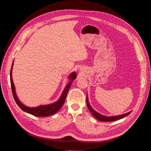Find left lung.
<instances>
[{"mask_svg": "<svg viewBox=\"0 0 151 151\" xmlns=\"http://www.w3.org/2000/svg\"><path fill=\"white\" fill-rule=\"evenodd\" d=\"M86 103H87V106H88V107L89 110L90 111L91 114H92V115L94 116V117L96 118L97 120H98L99 121H101V122H113V121L120 120V119H122V118H123L128 116L132 112V111H130L127 113L123 114V115H120L107 116L101 115V114L99 113L98 112L96 111L92 107H91V106L89 103V101H88V94H87V96H86Z\"/></svg>", "mask_w": 151, "mask_h": 151, "instance_id": "left-lung-1", "label": "left lung"}]
</instances>
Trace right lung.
Returning <instances> with one entry per match:
<instances>
[{"instance_id":"obj_1","label":"right lung","mask_w":151,"mask_h":151,"mask_svg":"<svg viewBox=\"0 0 151 151\" xmlns=\"http://www.w3.org/2000/svg\"><path fill=\"white\" fill-rule=\"evenodd\" d=\"M14 65V61L12 62V67L11 68V72H10V78H11V88L13 94L14 98L17 104L19 106V107L23 110L24 111L28 113L31 115H33L34 116H38V117H43V116H49L50 115H54L55 113L58 112V111L63 106V103L65 101V98L67 96V94L68 93V91L69 90L70 86L73 81H74L76 79V72H73L68 76V78L69 79V82L65 86V88L63 89V92L60 96V97L57 100V101L54 102L51 104H45V105H40V106H36V107H28L26 106L24 104H22L19 98H17V94L16 93L15 86L14 84L12 77V67Z\"/></svg>"}]
</instances>
